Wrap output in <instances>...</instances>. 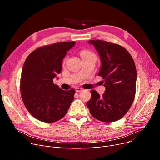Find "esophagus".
Masks as SVG:
<instances>
[{
  "label": "esophagus",
  "instance_id": "1",
  "mask_svg": "<svg viewBox=\"0 0 160 160\" xmlns=\"http://www.w3.org/2000/svg\"><path fill=\"white\" fill-rule=\"evenodd\" d=\"M81 91H83V89H81L80 88H77L75 89V91L77 92V93H79V92H81Z\"/></svg>",
  "mask_w": 160,
  "mask_h": 160
}]
</instances>
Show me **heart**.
<instances>
[{
  "mask_svg": "<svg viewBox=\"0 0 160 160\" xmlns=\"http://www.w3.org/2000/svg\"><path fill=\"white\" fill-rule=\"evenodd\" d=\"M81 55L82 58H87V57H95V55L93 52H91L88 50H83L81 52ZM65 61V59L64 60V62Z\"/></svg>",
  "mask_w": 160,
  "mask_h": 160,
  "instance_id": "1",
  "label": "heart"
}]
</instances>
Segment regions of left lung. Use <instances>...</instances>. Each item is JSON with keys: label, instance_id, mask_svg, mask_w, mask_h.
Masks as SVG:
<instances>
[{"label": "left lung", "instance_id": "8db88e82", "mask_svg": "<svg viewBox=\"0 0 160 160\" xmlns=\"http://www.w3.org/2000/svg\"><path fill=\"white\" fill-rule=\"evenodd\" d=\"M101 59L98 75L103 79L105 91L100 96L91 90L87 102L91 115L102 122H116L127 113L135 98L137 71L129 52L118 44L91 40Z\"/></svg>", "mask_w": 160, "mask_h": 160}]
</instances>
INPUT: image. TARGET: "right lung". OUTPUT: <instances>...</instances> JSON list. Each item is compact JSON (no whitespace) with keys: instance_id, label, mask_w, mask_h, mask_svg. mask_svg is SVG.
I'll use <instances>...</instances> for the list:
<instances>
[{"instance_id":"add662e5","label":"right lung","mask_w":160,"mask_h":160,"mask_svg":"<svg viewBox=\"0 0 160 160\" xmlns=\"http://www.w3.org/2000/svg\"><path fill=\"white\" fill-rule=\"evenodd\" d=\"M75 42H57L42 46L27 57L20 83L22 99L34 118L52 123L62 119L74 99L75 90H62L53 83L62 69V61Z\"/></svg>"}]
</instances>
